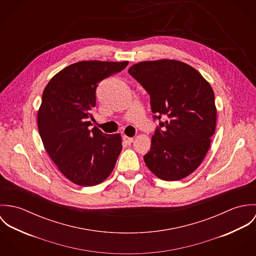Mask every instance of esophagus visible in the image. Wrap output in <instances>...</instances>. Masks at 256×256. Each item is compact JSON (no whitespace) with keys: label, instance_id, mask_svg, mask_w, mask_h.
<instances>
[{"label":"esophagus","instance_id":"1","mask_svg":"<svg viewBox=\"0 0 256 256\" xmlns=\"http://www.w3.org/2000/svg\"><path fill=\"white\" fill-rule=\"evenodd\" d=\"M123 141H124L127 145H130L131 143H133L134 139H133V138H131V137H128V136L124 135V136H123Z\"/></svg>","mask_w":256,"mask_h":256}]
</instances>
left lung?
I'll return each instance as SVG.
<instances>
[{"label":"left lung","instance_id":"left-lung-1","mask_svg":"<svg viewBox=\"0 0 256 256\" xmlns=\"http://www.w3.org/2000/svg\"><path fill=\"white\" fill-rule=\"evenodd\" d=\"M150 94L154 119H166L144 156L158 178L176 182L204 160L216 130L217 108L211 84L197 70L178 60L139 62L128 70Z\"/></svg>","mask_w":256,"mask_h":256}]
</instances>
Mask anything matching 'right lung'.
Wrapping results in <instances>:
<instances>
[{"label": "right lung", "instance_id": "1", "mask_svg": "<svg viewBox=\"0 0 256 256\" xmlns=\"http://www.w3.org/2000/svg\"><path fill=\"white\" fill-rule=\"evenodd\" d=\"M128 61H80L56 74L43 90L37 114L47 154L70 182L94 186L112 172L122 150L120 134L88 128L96 90L104 78L126 68Z\"/></svg>", "mask_w": 256, "mask_h": 256}]
</instances>
